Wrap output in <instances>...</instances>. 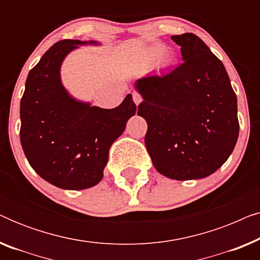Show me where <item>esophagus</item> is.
<instances>
[{
    "label": "esophagus",
    "mask_w": 260,
    "mask_h": 260,
    "mask_svg": "<svg viewBox=\"0 0 260 260\" xmlns=\"http://www.w3.org/2000/svg\"><path fill=\"white\" fill-rule=\"evenodd\" d=\"M133 99H134V102H135V104L136 105H138V104H141L142 103V101H143V98H142V95L138 93V92H133Z\"/></svg>",
    "instance_id": "esophagus-1"
}]
</instances>
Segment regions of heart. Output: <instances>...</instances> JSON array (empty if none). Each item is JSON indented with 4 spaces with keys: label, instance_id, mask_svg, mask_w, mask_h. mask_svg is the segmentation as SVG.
<instances>
[{
    "label": "heart",
    "instance_id": "heart-1",
    "mask_svg": "<svg viewBox=\"0 0 260 260\" xmlns=\"http://www.w3.org/2000/svg\"><path fill=\"white\" fill-rule=\"evenodd\" d=\"M163 51H165V48H163V46L161 45H154L152 47L149 48V58H150L151 60H156L158 58L159 55L162 54ZM170 61H172V58H170L169 55H167L166 58H163L162 60V65H168V63H170Z\"/></svg>",
    "mask_w": 260,
    "mask_h": 260
}]
</instances>
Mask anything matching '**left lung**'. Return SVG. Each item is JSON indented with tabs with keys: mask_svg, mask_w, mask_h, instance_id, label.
Listing matches in <instances>:
<instances>
[{
	"mask_svg": "<svg viewBox=\"0 0 260 260\" xmlns=\"http://www.w3.org/2000/svg\"><path fill=\"white\" fill-rule=\"evenodd\" d=\"M183 62L148 74L135 87L147 120L144 143L156 170L169 179H204L232 154L239 136L237 95L225 66L193 33L173 35Z\"/></svg>",
	"mask_w": 260,
	"mask_h": 260,
	"instance_id": "obj_1",
	"label": "left lung"
}]
</instances>
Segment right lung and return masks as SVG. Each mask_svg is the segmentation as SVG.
<instances>
[{"label":"right lung","mask_w":260,"mask_h":260,"mask_svg":"<svg viewBox=\"0 0 260 260\" xmlns=\"http://www.w3.org/2000/svg\"><path fill=\"white\" fill-rule=\"evenodd\" d=\"M97 41L61 40L28 73L20 104V140L31 168L62 189L79 190L101 182L113 142L136 113L133 95L115 109H102L71 95L60 67L79 46Z\"/></svg>","instance_id":"obj_1"}]
</instances>
